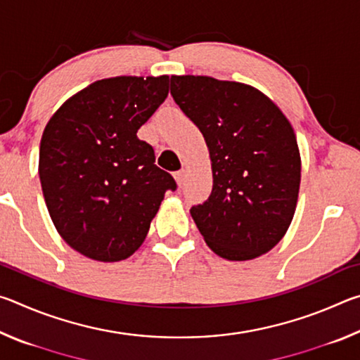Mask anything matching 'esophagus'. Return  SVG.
<instances>
[{"label": "esophagus", "instance_id": "34e87169", "mask_svg": "<svg viewBox=\"0 0 360 360\" xmlns=\"http://www.w3.org/2000/svg\"><path fill=\"white\" fill-rule=\"evenodd\" d=\"M187 178V172L186 169H179V172L174 173V179H176V184H178L179 187L184 184V181Z\"/></svg>", "mask_w": 360, "mask_h": 360}]
</instances>
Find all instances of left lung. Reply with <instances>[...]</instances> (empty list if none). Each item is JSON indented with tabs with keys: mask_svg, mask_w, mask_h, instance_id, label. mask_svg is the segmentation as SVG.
<instances>
[{
	"mask_svg": "<svg viewBox=\"0 0 360 360\" xmlns=\"http://www.w3.org/2000/svg\"><path fill=\"white\" fill-rule=\"evenodd\" d=\"M172 95L208 146L212 191L191 214L225 260L271 251L294 219L302 178L295 131L276 103L252 85L172 76Z\"/></svg>",
	"mask_w": 360,
	"mask_h": 360,
	"instance_id": "left-lung-1",
	"label": "left lung"
}]
</instances>
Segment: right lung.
Wrapping results in <instances>:
<instances>
[{
  "label": "right lung",
  "mask_w": 360,
  "mask_h": 360,
  "mask_svg": "<svg viewBox=\"0 0 360 360\" xmlns=\"http://www.w3.org/2000/svg\"><path fill=\"white\" fill-rule=\"evenodd\" d=\"M169 76H117L70 96L49 119L39 179L60 236L85 257L129 259L143 245L173 176L136 136L168 96Z\"/></svg>",
  "instance_id": "add662e5"
}]
</instances>
